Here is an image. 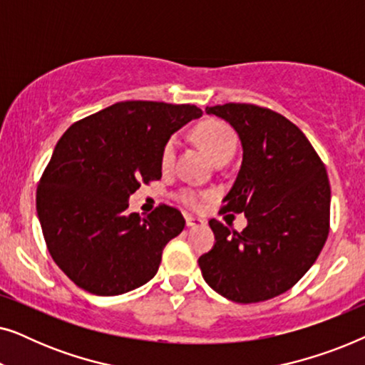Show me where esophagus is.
<instances>
[{
  "label": "esophagus",
  "mask_w": 365,
  "mask_h": 365,
  "mask_svg": "<svg viewBox=\"0 0 365 365\" xmlns=\"http://www.w3.org/2000/svg\"><path fill=\"white\" fill-rule=\"evenodd\" d=\"M204 224V221L202 219H199V217H194V216H186V226L187 227H197V226H202Z\"/></svg>",
  "instance_id": "esophagus-1"
}]
</instances>
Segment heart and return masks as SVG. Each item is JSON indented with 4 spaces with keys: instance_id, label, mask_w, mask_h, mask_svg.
Here are the masks:
<instances>
[{
    "instance_id": "obj_1",
    "label": "heart",
    "mask_w": 365,
    "mask_h": 365,
    "mask_svg": "<svg viewBox=\"0 0 365 365\" xmlns=\"http://www.w3.org/2000/svg\"><path fill=\"white\" fill-rule=\"evenodd\" d=\"M194 139L201 144L204 151L212 158L216 164L227 163L234 156L237 148V136L231 126L222 121H206L201 123L194 129ZM178 153V138L171 136L163 144L161 149V166L169 169L173 166ZM207 192L196 191L191 187H182L178 191L176 199L189 209H199Z\"/></svg>"
}]
</instances>
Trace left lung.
Listing matches in <instances>:
<instances>
[{
    "label": "left lung",
    "mask_w": 365,
    "mask_h": 365,
    "mask_svg": "<svg viewBox=\"0 0 365 365\" xmlns=\"http://www.w3.org/2000/svg\"><path fill=\"white\" fill-rule=\"evenodd\" d=\"M206 113L227 121L241 139L242 164L221 212H244L247 226L237 232L211 219L216 244L199 257V267L229 301H267L289 291L326 244V166L306 134L272 109L227 103Z\"/></svg>",
    "instance_id": "8db88e82"
}]
</instances>
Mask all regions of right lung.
<instances>
[{
	"label": "right lung",
	"mask_w": 365,
	"mask_h": 365,
	"mask_svg": "<svg viewBox=\"0 0 365 365\" xmlns=\"http://www.w3.org/2000/svg\"><path fill=\"white\" fill-rule=\"evenodd\" d=\"M199 116L194 104L123 101L59 138L36 211L53 261L78 287L118 296L156 276L163 249L186 221L166 204L146 217L128 216V199L141 182L161 179L163 144Z\"/></svg>",
	"instance_id": "right-lung-1"
}]
</instances>
